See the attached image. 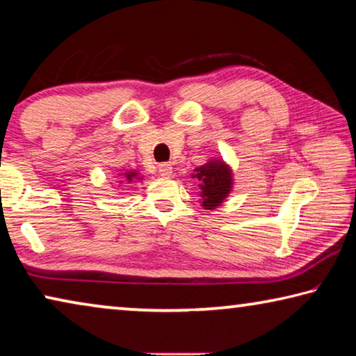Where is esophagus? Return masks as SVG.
Listing matches in <instances>:
<instances>
[{
    "mask_svg": "<svg viewBox=\"0 0 356 356\" xmlns=\"http://www.w3.org/2000/svg\"><path fill=\"white\" fill-rule=\"evenodd\" d=\"M172 173H173V167L170 164H167V162H164V164L159 165V175H161V177L168 178V177H172Z\"/></svg>",
    "mask_w": 356,
    "mask_h": 356,
    "instance_id": "esophagus-1",
    "label": "esophagus"
}]
</instances>
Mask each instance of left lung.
Returning a JSON list of instances; mask_svg holds the SVG:
<instances>
[{"label": "left lung", "mask_w": 356, "mask_h": 356, "mask_svg": "<svg viewBox=\"0 0 356 356\" xmlns=\"http://www.w3.org/2000/svg\"><path fill=\"white\" fill-rule=\"evenodd\" d=\"M192 178L200 181L202 207L205 209H214L229 197L232 191V170L230 167L220 159L208 161L207 164L197 167Z\"/></svg>", "instance_id": "8db88e82"}]
</instances>
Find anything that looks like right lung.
<instances>
[{"mask_svg": "<svg viewBox=\"0 0 356 356\" xmlns=\"http://www.w3.org/2000/svg\"><path fill=\"white\" fill-rule=\"evenodd\" d=\"M142 177H138L137 172H126L123 173V177H121V181L120 183H134V181H140Z\"/></svg>", "mask_w": 356, "mask_h": 356, "instance_id": "obj_1", "label": "right lung"}]
</instances>
